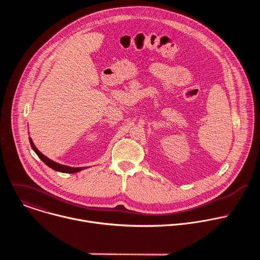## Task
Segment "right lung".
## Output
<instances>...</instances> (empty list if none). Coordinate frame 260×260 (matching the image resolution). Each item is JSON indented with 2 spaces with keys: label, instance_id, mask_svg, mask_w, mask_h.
Here are the masks:
<instances>
[{
  "label": "right lung",
  "instance_id": "add662e5",
  "mask_svg": "<svg viewBox=\"0 0 260 260\" xmlns=\"http://www.w3.org/2000/svg\"><path fill=\"white\" fill-rule=\"evenodd\" d=\"M29 139V143H30V146L32 148V150L36 152V154L39 156V158L45 164L47 165L49 168H51L52 170L54 171H57V172H61V173H69V174H74V173H77V172H80L82 171L83 169L85 168H71V167H68V166H63V165H60V164H57L51 159H49L48 157H46L44 154H42L38 149H37L36 146L34 145L32 143V140L30 138Z\"/></svg>",
  "mask_w": 260,
  "mask_h": 260
}]
</instances>
